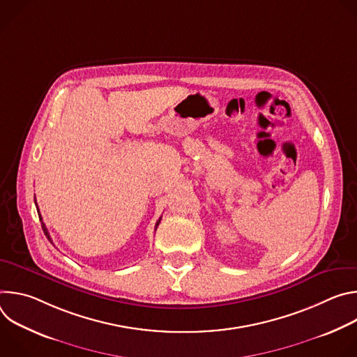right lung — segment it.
Returning a JSON list of instances; mask_svg holds the SVG:
<instances>
[{"label": "right lung", "instance_id": "1", "mask_svg": "<svg viewBox=\"0 0 357 357\" xmlns=\"http://www.w3.org/2000/svg\"><path fill=\"white\" fill-rule=\"evenodd\" d=\"M35 205H36V203H35ZM36 209H38V205H36ZM39 220L42 222V216H40V213H39ZM160 222H161V218L158 219V222H157V225H155V230H157V227H158ZM42 229H43V233H45V236L47 237V240H49L50 243H52V238H50V236H49V233H47V229H46V226H45V223H43V222H42Z\"/></svg>", "mask_w": 357, "mask_h": 357}]
</instances>
